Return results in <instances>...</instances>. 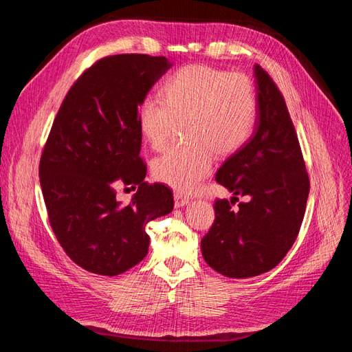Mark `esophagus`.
<instances>
[{
	"mask_svg": "<svg viewBox=\"0 0 352 352\" xmlns=\"http://www.w3.org/2000/svg\"><path fill=\"white\" fill-rule=\"evenodd\" d=\"M189 202V198L180 192H175V207H184Z\"/></svg>",
	"mask_w": 352,
	"mask_h": 352,
	"instance_id": "esophagus-1",
	"label": "esophagus"
}]
</instances>
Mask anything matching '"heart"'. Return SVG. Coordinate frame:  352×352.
I'll use <instances>...</instances> for the list:
<instances>
[{
  "instance_id": "heart-1",
  "label": "heart",
  "mask_w": 352,
  "mask_h": 352,
  "mask_svg": "<svg viewBox=\"0 0 352 352\" xmlns=\"http://www.w3.org/2000/svg\"><path fill=\"white\" fill-rule=\"evenodd\" d=\"M177 122H185L182 145L154 158L158 182L192 192L210 175L219 155H232L247 145L258 122V98L252 82L241 73L206 65L180 67L138 109V131L153 150H162Z\"/></svg>"
}]
</instances>
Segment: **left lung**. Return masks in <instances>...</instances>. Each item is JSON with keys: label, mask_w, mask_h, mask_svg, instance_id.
Wrapping results in <instances>:
<instances>
[{"label": "left lung", "mask_w": 352, "mask_h": 352, "mask_svg": "<svg viewBox=\"0 0 352 352\" xmlns=\"http://www.w3.org/2000/svg\"><path fill=\"white\" fill-rule=\"evenodd\" d=\"M258 122L251 141L219 168L233 197L216 199V219L201 239L202 257L226 278L245 279L276 267L291 250L305 214L310 179L278 85L255 66ZM247 196L233 210L237 195Z\"/></svg>", "instance_id": "8db88e82"}]
</instances>
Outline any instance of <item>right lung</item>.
Segmentation results:
<instances>
[{"mask_svg":"<svg viewBox=\"0 0 352 352\" xmlns=\"http://www.w3.org/2000/svg\"><path fill=\"white\" fill-rule=\"evenodd\" d=\"M170 61L148 54L104 57L72 85L48 135L39 180L48 220L79 267L101 276L129 270L148 254V221L173 210L163 184L144 182L138 109ZM119 186H138L129 205Z\"/></svg>","mask_w":352,"mask_h":352,"instance_id":"right-lung-1","label":"right lung"}]
</instances>
